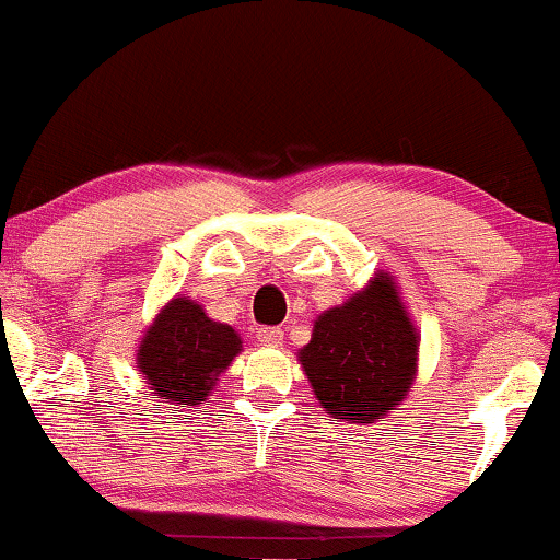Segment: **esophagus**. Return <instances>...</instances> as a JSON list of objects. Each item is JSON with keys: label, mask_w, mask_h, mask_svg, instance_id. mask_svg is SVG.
Returning <instances> with one entry per match:
<instances>
[{"label": "esophagus", "mask_w": 560, "mask_h": 560, "mask_svg": "<svg viewBox=\"0 0 560 560\" xmlns=\"http://www.w3.org/2000/svg\"><path fill=\"white\" fill-rule=\"evenodd\" d=\"M257 339L265 343V347H280L282 339H285V331L278 326H262L257 331Z\"/></svg>", "instance_id": "34e87169"}]
</instances>
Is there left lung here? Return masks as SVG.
Segmentation results:
<instances>
[{
    "label": "left lung",
    "mask_w": 560,
    "mask_h": 560,
    "mask_svg": "<svg viewBox=\"0 0 560 560\" xmlns=\"http://www.w3.org/2000/svg\"><path fill=\"white\" fill-rule=\"evenodd\" d=\"M418 336L387 275L339 308L326 311L301 349L305 377L334 418L372 423L412 385Z\"/></svg>",
    "instance_id": "left-lung-1"
}]
</instances>
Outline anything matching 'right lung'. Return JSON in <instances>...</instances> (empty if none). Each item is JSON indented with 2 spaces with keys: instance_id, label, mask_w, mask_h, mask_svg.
Wrapping results in <instances>:
<instances>
[{
  "instance_id": "obj_1",
  "label": "right lung",
  "mask_w": 560,
  "mask_h": 560,
  "mask_svg": "<svg viewBox=\"0 0 560 560\" xmlns=\"http://www.w3.org/2000/svg\"><path fill=\"white\" fill-rule=\"evenodd\" d=\"M240 347L232 326L211 320L198 303L175 298L144 336L137 362L152 389L183 408L209 397L213 380L232 364Z\"/></svg>"
}]
</instances>
